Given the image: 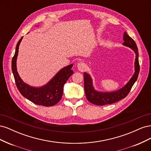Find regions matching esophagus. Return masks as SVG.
Instances as JSON below:
<instances>
[{
    "label": "esophagus",
    "instance_id": "obj_1",
    "mask_svg": "<svg viewBox=\"0 0 151 151\" xmlns=\"http://www.w3.org/2000/svg\"><path fill=\"white\" fill-rule=\"evenodd\" d=\"M77 68H78L79 70L80 71H84L86 68V64L83 62H79L77 64Z\"/></svg>",
    "mask_w": 151,
    "mask_h": 151
}]
</instances>
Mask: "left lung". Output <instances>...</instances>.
I'll list each match as a JSON object with an SVG mask.
<instances>
[{"mask_svg": "<svg viewBox=\"0 0 151 151\" xmlns=\"http://www.w3.org/2000/svg\"><path fill=\"white\" fill-rule=\"evenodd\" d=\"M123 45L126 47H129L134 50L135 53V73L132 77L128 83L122 89L116 91L108 93V92H99L96 91L93 86V81L91 76L88 73H84V91L86 98L88 101L96 105L103 106L108 104H112L117 102L120 100L125 98L128 94L129 93L132 86L135 83L138 78V76L140 71V65L139 62V52L138 48L135 41L127 35L126 32L123 34Z\"/></svg>", "mask_w": 151, "mask_h": 151, "instance_id": "8db88e82", "label": "left lung"}]
</instances>
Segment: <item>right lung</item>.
<instances>
[{"instance_id":"add662e5","label":"right lung","mask_w":151,"mask_h":151,"mask_svg":"<svg viewBox=\"0 0 151 151\" xmlns=\"http://www.w3.org/2000/svg\"><path fill=\"white\" fill-rule=\"evenodd\" d=\"M22 39V37L17 43L15 54L12 60V70L17 88L24 97L33 103L45 106H53L62 97L63 85L73 74V70H71L73 64L62 68L46 85L40 88L31 87L22 81L17 71L16 60Z\"/></svg>"}]
</instances>
